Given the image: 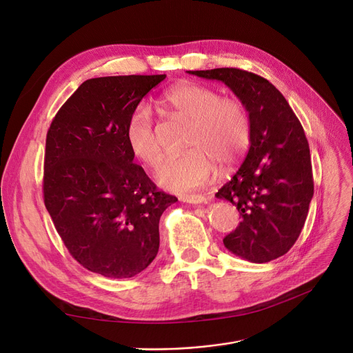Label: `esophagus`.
Wrapping results in <instances>:
<instances>
[{
	"instance_id": "obj_1",
	"label": "esophagus",
	"mask_w": 353,
	"mask_h": 353,
	"mask_svg": "<svg viewBox=\"0 0 353 353\" xmlns=\"http://www.w3.org/2000/svg\"><path fill=\"white\" fill-rule=\"evenodd\" d=\"M181 201L190 203V205H200V203H208V199L201 194H188L180 197Z\"/></svg>"
}]
</instances>
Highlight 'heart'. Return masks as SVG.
Instances as JSON below:
<instances>
[{
    "mask_svg": "<svg viewBox=\"0 0 353 353\" xmlns=\"http://www.w3.org/2000/svg\"><path fill=\"white\" fill-rule=\"evenodd\" d=\"M169 116L189 121L184 139L186 153L165 157L156 179L160 186L176 193L205 188L214 174V164L223 169L234 165L248 152L252 123L248 107L236 97H220L205 84L180 83L160 99ZM125 141L132 154L148 167L161 157V147L153 113L148 105H137L125 125Z\"/></svg>",
    "mask_w": 353,
    "mask_h": 353,
    "instance_id": "1",
    "label": "heart"
}]
</instances>
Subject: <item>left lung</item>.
Returning a JSON list of instances; mask_svg holds the SVG:
<instances>
[{"label":"left lung","mask_w":353,"mask_h":353,"mask_svg":"<svg viewBox=\"0 0 353 353\" xmlns=\"http://www.w3.org/2000/svg\"><path fill=\"white\" fill-rule=\"evenodd\" d=\"M189 72L223 81L248 107L249 153L216 196L229 200L242 219L225 236L226 249L249 262H270L288 253L298 240L313 196L303 127L282 92L254 72L234 67Z\"/></svg>","instance_id":"obj_1"}]
</instances>
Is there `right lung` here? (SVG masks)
I'll list each match as a JSON object with an SVG mask.
<instances>
[{
    "label": "right lung",
    "mask_w": 353,
    "mask_h": 353,
    "mask_svg": "<svg viewBox=\"0 0 353 353\" xmlns=\"http://www.w3.org/2000/svg\"><path fill=\"white\" fill-rule=\"evenodd\" d=\"M164 79H90L47 132L44 205L70 254L105 277H132L153 262L160 216L177 201L133 163L125 141L130 114Z\"/></svg>",
    "instance_id": "1"
}]
</instances>
